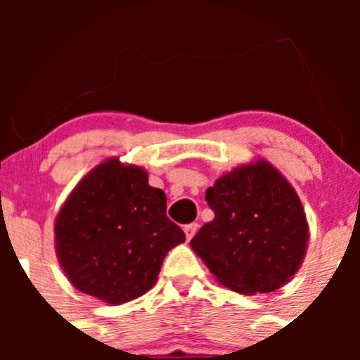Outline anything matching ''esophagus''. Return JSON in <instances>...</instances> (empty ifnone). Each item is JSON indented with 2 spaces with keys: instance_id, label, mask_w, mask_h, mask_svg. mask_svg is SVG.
<instances>
[{
  "instance_id": "obj_1",
  "label": "esophagus",
  "mask_w": 360,
  "mask_h": 360,
  "mask_svg": "<svg viewBox=\"0 0 360 360\" xmlns=\"http://www.w3.org/2000/svg\"><path fill=\"white\" fill-rule=\"evenodd\" d=\"M198 231V224L197 223H191L184 226V233H186V240H191L195 237V233Z\"/></svg>"
}]
</instances>
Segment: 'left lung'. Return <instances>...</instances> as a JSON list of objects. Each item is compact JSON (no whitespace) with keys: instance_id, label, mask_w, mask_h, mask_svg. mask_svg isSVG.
Here are the masks:
<instances>
[{"instance_id":"1","label":"left lung","mask_w":360,"mask_h":360,"mask_svg":"<svg viewBox=\"0 0 360 360\" xmlns=\"http://www.w3.org/2000/svg\"><path fill=\"white\" fill-rule=\"evenodd\" d=\"M214 219L190 245L235 292H271L291 281L308 248V223L289 181L266 160L235 167L207 188Z\"/></svg>"}]
</instances>
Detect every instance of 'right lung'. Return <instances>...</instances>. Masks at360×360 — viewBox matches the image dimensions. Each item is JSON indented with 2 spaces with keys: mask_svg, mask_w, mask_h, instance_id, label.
I'll use <instances>...</instances> for the list:
<instances>
[{
  "mask_svg": "<svg viewBox=\"0 0 360 360\" xmlns=\"http://www.w3.org/2000/svg\"><path fill=\"white\" fill-rule=\"evenodd\" d=\"M56 252L78 291L110 304L143 296L184 233L143 167L110 158L94 167L56 217Z\"/></svg>",
  "mask_w": 360,
  "mask_h": 360,
  "instance_id": "add662e5",
  "label": "right lung"
}]
</instances>
